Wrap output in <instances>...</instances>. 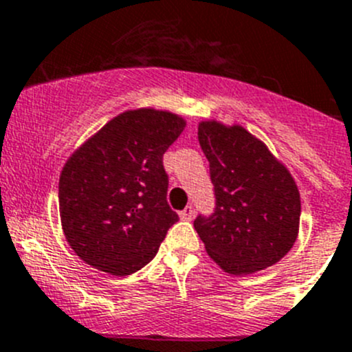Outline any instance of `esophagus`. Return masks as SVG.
<instances>
[{
  "instance_id": "esophagus-1",
  "label": "esophagus",
  "mask_w": 352,
  "mask_h": 352,
  "mask_svg": "<svg viewBox=\"0 0 352 352\" xmlns=\"http://www.w3.org/2000/svg\"><path fill=\"white\" fill-rule=\"evenodd\" d=\"M192 217H195V206H186V208L180 212V219H182V221H191Z\"/></svg>"
}]
</instances>
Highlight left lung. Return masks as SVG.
Wrapping results in <instances>:
<instances>
[{"label": "left lung", "mask_w": 352, "mask_h": 352, "mask_svg": "<svg viewBox=\"0 0 352 352\" xmlns=\"http://www.w3.org/2000/svg\"><path fill=\"white\" fill-rule=\"evenodd\" d=\"M198 140L210 163L215 208L195 229L229 274H252L288 254L298 232L300 196L288 170L241 126L203 121Z\"/></svg>", "instance_id": "8db88e82"}]
</instances>
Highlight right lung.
<instances>
[{
  "label": "right lung",
  "instance_id": "obj_1",
  "mask_svg": "<svg viewBox=\"0 0 352 352\" xmlns=\"http://www.w3.org/2000/svg\"><path fill=\"white\" fill-rule=\"evenodd\" d=\"M184 126L166 111H126L69 157L58 182L62 229L87 264L126 276L153 261L179 221L163 154Z\"/></svg>",
  "mask_w": 352,
  "mask_h": 352
}]
</instances>
